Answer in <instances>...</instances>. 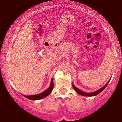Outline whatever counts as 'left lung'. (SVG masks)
Returning a JSON list of instances; mask_svg holds the SVG:
<instances>
[{
    "label": "left lung",
    "instance_id": "left-lung-1",
    "mask_svg": "<svg viewBox=\"0 0 122 122\" xmlns=\"http://www.w3.org/2000/svg\"><path fill=\"white\" fill-rule=\"evenodd\" d=\"M110 80L111 79H110V80L108 81V82L104 86H103V87L100 88V89H99V90H97V91L91 92V93H86V92L82 91L80 90V89H79V88L76 87V86H75V85H74V84L73 83H72V86H73V89H75L77 93H78L79 94H80V95H82V96H96V95H97L98 94H99L100 92H102L103 90H104L105 88H106V86H107L108 84V82H110Z\"/></svg>",
    "mask_w": 122,
    "mask_h": 122
}]
</instances>
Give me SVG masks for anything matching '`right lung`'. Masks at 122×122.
<instances>
[{
  "instance_id": "1",
  "label": "right lung",
  "mask_w": 122,
  "mask_h": 122,
  "mask_svg": "<svg viewBox=\"0 0 122 122\" xmlns=\"http://www.w3.org/2000/svg\"><path fill=\"white\" fill-rule=\"evenodd\" d=\"M53 87V79H51V82H50V85L49 87L47 88V89H46L45 91H43L42 93H39V94L34 95H29V96H26V95H23V96H25V97L27 98V99H30L31 100H40V99H43V98L46 97L47 96H48L51 93V92L52 91Z\"/></svg>"
}]
</instances>
